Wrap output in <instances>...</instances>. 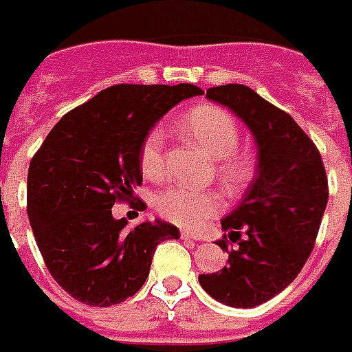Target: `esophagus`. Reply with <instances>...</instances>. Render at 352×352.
<instances>
[{
  "mask_svg": "<svg viewBox=\"0 0 352 352\" xmlns=\"http://www.w3.org/2000/svg\"><path fill=\"white\" fill-rule=\"evenodd\" d=\"M180 236L182 239H188V241H201V239H199V235L191 233V231H186V229H182Z\"/></svg>",
  "mask_w": 352,
  "mask_h": 352,
  "instance_id": "esophagus-1",
  "label": "esophagus"
}]
</instances>
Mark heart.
<instances>
[{
  "instance_id": "1",
  "label": "heart",
  "mask_w": 352,
  "mask_h": 352,
  "mask_svg": "<svg viewBox=\"0 0 352 352\" xmlns=\"http://www.w3.org/2000/svg\"><path fill=\"white\" fill-rule=\"evenodd\" d=\"M182 131L199 148L216 159V172L229 193L239 195L248 188L256 163L246 151H239L241 131L235 117L220 106L201 104L189 109L180 119ZM140 170L149 180H159L164 174L163 132H148L140 148ZM159 214L166 220L186 228H197L223 208L218 191H193L184 188H166L155 201Z\"/></svg>"
}]
</instances>
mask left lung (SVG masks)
<instances>
[{"label":"left lung","instance_id":"left-lung-1","mask_svg":"<svg viewBox=\"0 0 352 352\" xmlns=\"http://www.w3.org/2000/svg\"><path fill=\"white\" fill-rule=\"evenodd\" d=\"M206 98L228 106L254 134L258 164L235 210L221 220L218 241L228 265L199 275L203 290L223 305L265 303L300 275L313 252L328 203L320 151L286 111L246 85H221Z\"/></svg>","mask_w":352,"mask_h":352}]
</instances>
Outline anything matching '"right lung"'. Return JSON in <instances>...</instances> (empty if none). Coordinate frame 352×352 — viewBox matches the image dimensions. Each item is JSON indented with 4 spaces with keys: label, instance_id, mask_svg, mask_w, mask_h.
<instances>
[{
    "label": "right lung",
    "instance_id": "1",
    "mask_svg": "<svg viewBox=\"0 0 352 352\" xmlns=\"http://www.w3.org/2000/svg\"><path fill=\"white\" fill-rule=\"evenodd\" d=\"M203 94L195 85H113L52 126L28 170V218L52 278L92 307L129 300L149 275L157 244L178 239L168 221L126 231L111 206L142 184L140 148L178 102Z\"/></svg>",
    "mask_w": 352,
    "mask_h": 352
}]
</instances>
